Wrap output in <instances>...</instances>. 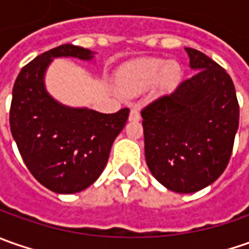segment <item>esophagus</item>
I'll return each instance as SVG.
<instances>
[{"mask_svg":"<svg viewBox=\"0 0 249 249\" xmlns=\"http://www.w3.org/2000/svg\"><path fill=\"white\" fill-rule=\"evenodd\" d=\"M129 120H133V122H137V120H140V109L139 108L133 107V108L130 109Z\"/></svg>","mask_w":249,"mask_h":249,"instance_id":"1","label":"esophagus"}]
</instances>
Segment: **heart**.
Listing matches in <instances>:
<instances>
[{"label": "heart", "instance_id": "heart-1", "mask_svg": "<svg viewBox=\"0 0 249 249\" xmlns=\"http://www.w3.org/2000/svg\"><path fill=\"white\" fill-rule=\"evenodd\" d=\"M181 76V69L175 61L140 59L129 63L118 76V87L123 94L134 95L145 91L154 84L160 90L173 89Z\"/></svg>", "mask_w": 249, "mask_h": 249}]
</instances>
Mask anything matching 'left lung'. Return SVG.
Returning a JSON list of instances; mask_svg holds the SVG:
<instances>
[{"instance_id": "left-lung-1", "label": "left lung", "mask_w": 249, "mask_h": 249, "mask_svg": "<svg viewBox=\"0 0 249 249\" xmlns=\"http://www.w3.org/2000/svg\"><path fill=\"white\" fill-rule=\"evenodd\" d=\"M186 53L196 74L141 112L149 172L180 194L211 186L225 172L240 119L231 77L205 53Z\"/></svg>"}]
</instances>
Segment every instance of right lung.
<instances>
[{"label": "right lung", "instance_id": "obj_1", "mask_svg": "<svg viewBox=\"0 0 249 249\" xmlns=\"http://www.w3.org/2000/svg\"><path fill=\"white\" fill-rule=\"evenodd\" d=\"M95 53L63 44L27 63L14 84L9 112L12 137L30 173L58 194L83 191L101 176L112 144L129 118L127 108L100 113L63 105L47 91L45 73L53 59L94 62Z\"/></svg>", "mask_w": 249, "mask_h": 249}]
</instances>
